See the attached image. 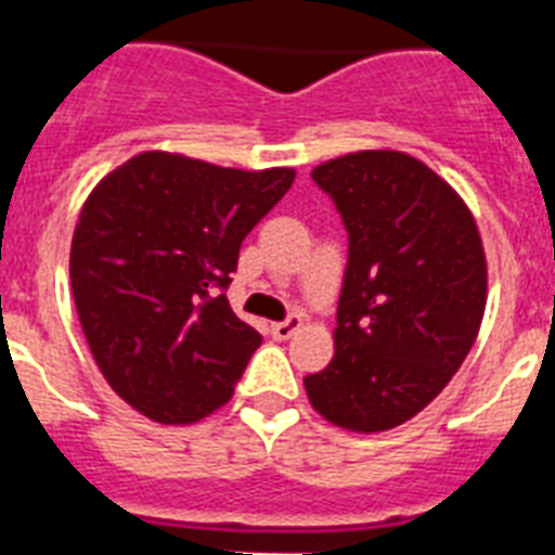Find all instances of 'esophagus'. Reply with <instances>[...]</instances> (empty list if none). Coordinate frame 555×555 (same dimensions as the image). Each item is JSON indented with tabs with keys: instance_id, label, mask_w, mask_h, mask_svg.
<instances>
[{
	"instance_id": "1",
	"label": "esophagus",
	"mask_w": 555,
	"mask_h": 555,
	"mask_svg": "<svg viewBox=\"0 0 555 555\" xmlns=\"http://www.w3.org/2000/svg\"><path fill=\"white\" fill-rule=\"evenodd\" d=\"M302 328V317H287L285 322H273L270 325V334H273V339H291L296 334V331Z\"/></svg>"
}]
</instances>
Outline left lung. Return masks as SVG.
<instances>
[{
    "label": "left lung",
    "mask_w": 555,
    "mask_h": 555,
    "mask_svg": "<svg viewBox=\"0 0 555 555\" xmlns=\"http://www.w3.org/2000/svg\"><path fill=\"white\" fill-rule=\"evenodd\" d=\"M311 178L343 216L348 264L334 360L305 391L339 429H395L447 388L478 337L481 233L464 198L405 152H351Z\"/></svg>",
    "instance_id": "1"
}]
</instances>
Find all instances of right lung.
I'll use <instances>...</instances> for the list:
<instances>
[{
    "mask_svg": "<svg viewBox=\"0 0 555 555\" xmlns=\"http://www.w3.org/2000/svg\"><path fill=\"white\" fill-rule=\"evenodd\" d=\"M291 167H216L141 152L80 209L72 294L106 383L150 421L207 417L261 346L227 302L244 235L291 190Z\"/></svg>",
    "mask_w": 555,
    "mask_h": 555,
    "instance_id": "add662e5",
    "label": "right lung"
}]
</instances>
